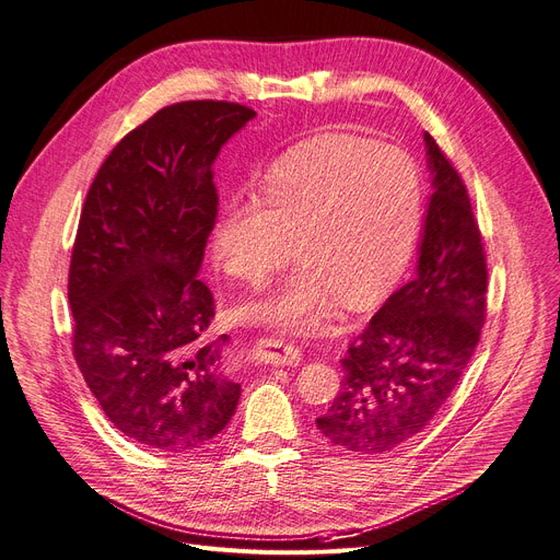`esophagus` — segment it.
<instances>
[{
	"label": "esophagus",
	"mask_w": 560,
	"mask_h": 560,
	"mask_svg": "<svg viewBox=\"0 0 560 560\" xmlns=\"http://www.w3.org/2000/svg\"><path fill=\"white\" fill-rule=\"evenodd\" d=\"M253 357L257 361H265V364H278V366H299L301 364V350L284 343L280 339H261L253 348Z\"/></svg>",
	"instance_id": "obj_1"
}]
</instances>
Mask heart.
<instances>
[{
	"label": "heart",
	"mask_w": 560,
	"mask_h": 560,
	"mask_svg": "<svg viewBox=\"0 0 560 560\" xmlns=\"http://www.w3.org/2000/svg\"><path fill=\"white\" fill-rule=\"evenodd\" d=\"M420 221L409 153L352 136H318L269 172L259 201H230L212 233L221 269L265 284L293 255L303 265L240 314L314 332L339 307L364 310L407 267Z\"/></svg>",
	"instance_id": "obj_1"
}]
</instances>
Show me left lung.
Here are the masks:
<instances>
[{"instance_id": "left-lung-1", "label": "left lung", "mask_w": 560, "mask_h": 560, "mask_svg": "<svg viewBox=\"0 0 560 560\" xmlns=\"http://www.w3.org/2000/svg\"><path fill=\"white\" fill-rule=\"evenodd\" d=\"M432 196L416 276L348 348L343 382L318 432L357 454L390 452L422 432L462 380L486 316V255L462 176L424 133Z\"/></svg>"}]
</instances>
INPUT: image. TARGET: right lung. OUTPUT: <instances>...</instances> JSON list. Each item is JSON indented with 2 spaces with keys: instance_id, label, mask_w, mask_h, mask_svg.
<instances>
[{
  "instance_id": "add662e5",
  "label": "right lung",
  "mask_w": 560,
  "mask_h": 560,
  "mask_svg": "<svg viewBox=\"0 0 560 560\" xmlns=\"http://www.w3.org/2000/svg\"><path fill=\"white\" fill-rule=\"evenodd\" d=\"M253 117L228 102L158 110L110 151L81 212L68 282L77 364L108 420L151 450L208 445L242 396L223 373L228 337H203L214 299L196 276L217 217L212 164Z\"/></svg>"
}]
</instances>
